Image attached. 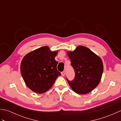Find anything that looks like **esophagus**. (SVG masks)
Here are the masks:
<instances>
[{
    "mask_svg": "<svg viewBox=\"0 0 121 121\" xmlns=\"http://www.w3.org/2000/svg\"><path fill=\"white\" fill-rule=\"evenodd\" d=\"M61 74H62V75L63 76H65V71L62 72H61Z\"/></svg>",
    "mask_w": 121,
    "mask_h": 121,
    "instance_id": "esophagus-1",
    "label": "esophagus"
}]
</instances>
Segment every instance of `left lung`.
Instances as JSON below:
<instances>
[{
  "label": "left lung",
  "mask_w": 121,
  "mask_h": 121,
  "mask_svg": "<svg viewBox=\"0 0 121 121\" xmlns=\"http://www.w3.org/2000/svg\"><path fill=\"white\" fill-rule=\"evenodd\" d=\"M68 54L75 72L73 80L66 78L69 85L77 94L89 93L97 86L101 78L104 67L101 58L82 46Z\"/></svg>",
  "instance_id": "obj_1"
}]
</instances>
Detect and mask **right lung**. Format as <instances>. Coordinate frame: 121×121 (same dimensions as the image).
Returning <instances> with one entry per match:
<instances>
[{"label": "right lung", "instance_id": "1", "mask_svg": "<svg viewBox=\"0 0 121 121\" xmlns=\"http://www.w3.org/2000/svg\"><path fill=\"white\" fill-rule=\"evenodd\" d=\"M57 53L45 46L29 53L23 58L21 75L27 87L33 91L42 94L47 91L61 75L56 68L58 62L55 59Z\"/></svg>", "mask_w": 121, "mask_h": 121}]
</instances>
